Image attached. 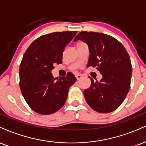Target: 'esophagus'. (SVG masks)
Wrapping results in <instances>:
<instances>
[{"mask_svg":"<svg viewBox=\"0 0 146 146\" xmlns=\"http://www.w3.org/2000/svg\"><path fill=\"white\" fill-rule=\"evenodd\" d=\"M75 78H77V80H80V79L82 78V75L79 74V73H77V74H75Z\"/></svg>","mask_w":146,"mask_h":146,"instance_id":"34e87169","label":"esophagus"}]
</instances>
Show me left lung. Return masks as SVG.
<instances>
[{"label": "left lung", "instance_id": "8db88e82", "mask_svg": "<svg viewBox=\"0 0 146 146\" xmlns=\"http://www.w3.org/2000/svg\"><path fill=\"white\" fill-rule=\"evenodd\" d=\"M86 43L90 56L87 67H96L103 78L84 90L86 101L92 110L107 113L115 110L125 99L131 86L132 65L127 51L116 38L108 35L82 31L75 36Z\"/></svg>", "mask_w": 146, "mask_h": 146}]
</instances>
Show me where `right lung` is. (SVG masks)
Returning a JSON list of instances; mask_svg holds the SVG:
<instances>
[{
    "label": "right lung",
    "mask_w": 146,
    "mask_h": 146,
    "mask_svg": "<svg viewBox=\"0 0 146 146\" xmlns=\"http://www.w3.org/2000/svg\"><path fill=\"white\" fill-rule=\"evenodd\" d=\"M78 31L42 35L28 47L20 66V87L33 111L49 115L62 108L69 88L76 82L73 73L54 78L51 71L62 62V54Z\"/></svg>",
    "instance_id": "obj_1"
}]
</instances>
